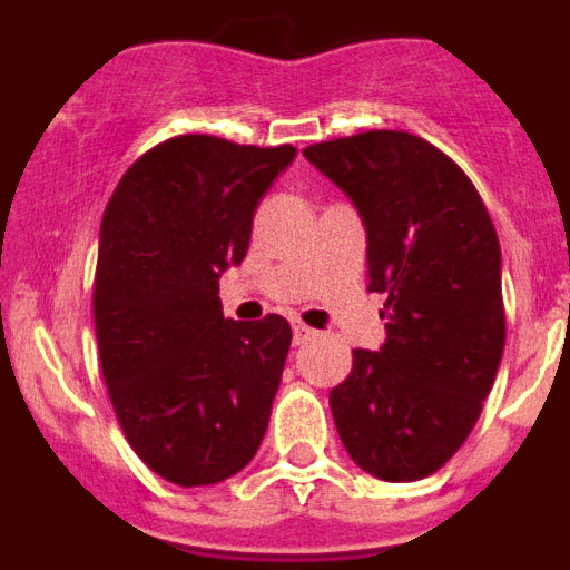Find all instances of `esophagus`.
<instances>
[{"label": "esophagus", "mask_w": 570, "mask_h": 570, "mask_svg": "<svg viewBox=\"0 0 570 570\" xmlns=\"http://www.w3.org/2000/svg\"><path fill=\"white\" fill-rule=\"evenodd\" d=\"M316 331L308 328L305 322H294V345H305L308 340H314Z\"/></svg>", "instance_id": "34e87169"}]
</instances>
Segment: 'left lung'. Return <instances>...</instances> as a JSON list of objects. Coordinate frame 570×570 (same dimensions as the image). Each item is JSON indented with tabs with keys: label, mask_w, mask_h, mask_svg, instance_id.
<instances>
[{
	"label": "left lung",
	"mask_w": 570,
	"mask_h": 570,
	"mask_svg": "<svg viewBox=\"0 0 570 570\" xmlns=\"http://www.w3.org/2000/svg\"><path fill=\"white\" fill-rule=\"evenodd\" d=\"M302 154L354 203L367 291L387 296L385 342L354 351L331 391L340 440L371 476H431L480 420L505 347L491 216L460 165L414 134L367 130Z\"/></svg>",
	"instance_id": "left-lung-1"
}]
</instances>
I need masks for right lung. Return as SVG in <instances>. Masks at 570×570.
<instances>
[{"label":"right lung","mask_w":570,"mask_h":570,"mask_svg":"<svg viewBox=\"0 0 570 570\" xmlns=\"http://www.w3.org/2000/svg\"><path fill=\"white\" fill-rule=\"evenodd\" d=\"M294 145L176 136L119 179L94 282L102 376L139 460L183 488L254 460L288 360L291 325L223 316L219 276L248 254L259 199Z\"/></svg>","instance_id":"right-lung-1"}]
</instances>
